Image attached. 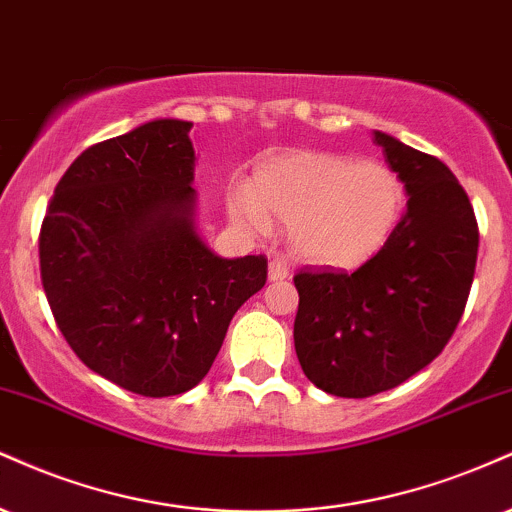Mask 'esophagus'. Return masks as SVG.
<instances>
[{"label":"esophagus","instance_id":"1","mask_svg":"<svg viewBox=\"0 0 512 512\" xmlns=\"http://www.w3.org/2000/svg\"><path fill=\"white\" fill-rule=\"evenodd\" d=\"M290 278V268H287V263L282 261V258H273V261L268 263V280L270 282H280V280H287Z\"/></svg>","mask_w":512,"mask_h":512}]
</instances>
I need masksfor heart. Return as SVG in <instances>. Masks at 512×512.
I'll list each match as a JSON object with an SVG mask.
<instances>
[{
    "label": "heart",
    "mask_w": 512,
    "mask_h": 512,
    "mask_svg": "<svg viewBox=\"0 0 512 512\" xmlns=\"http://www.w3.org/2000/svg\"><path fill=\"white\" fill-rule=\"evenodd\" d=\"M407 208V189L386 162L328 150H292L256 167L251 186H234L227 213L263 232L287 222L292 254L309 266L357 270L386 249Z\"/></svg>",
    "instance_id": "b5f03b06"
}]
</instances>
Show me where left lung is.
Listing matches in <instances>:
<instances>
[{
	"instance_id": "1",
	"label": "left lung",
	"mask_w": 512,
	"mask_h": 512,
	"mask_svg": "<svg viewBox=\"0 0 512 512\" xmlns=\"http://www.w3.org/2000/svg\"><path fill=\"white\" fill-rule=\"evenodd\" d=\"M407 189L386 249L354 273L294 275V350L306 378L338 398H369L429 366L458 328L479 230L465 189L434 155L374 131Z\"/></svg>"
}]
</instances>
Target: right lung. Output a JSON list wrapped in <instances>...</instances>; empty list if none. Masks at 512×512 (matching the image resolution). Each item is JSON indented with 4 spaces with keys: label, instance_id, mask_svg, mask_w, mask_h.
I'll return each mask as SVG.
<instances>
[{
    "label": "right lung",
    "instance_id": "right-lung-1",
    "mask_svg": "<svg viewBox=\"0 0 512 512\" xmlns=\"http://www.w3.org/2000/svg\"><path fill=\"white\" fill-rule=\"evenodd\" d=\"M191 122L153 119L83 150L40 230L59 330L90 371L146 398L203 381L266 256L222 258L196 230Z\"/></svg>",
    "mask_w": 512,
    "mask_h": 512
}]
</instances>
